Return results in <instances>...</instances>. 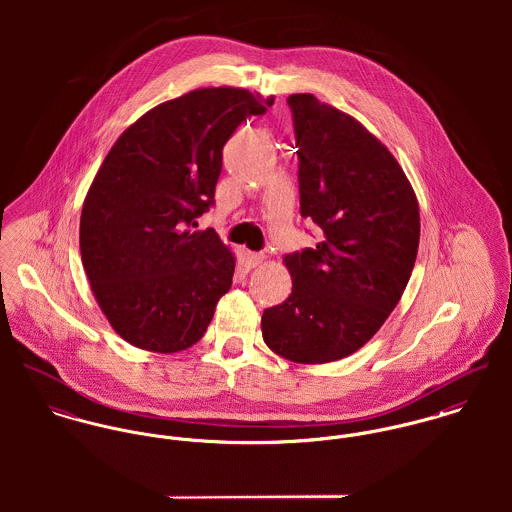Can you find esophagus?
<instances>
[{
  "label": "esophagus",
  "mask_w": 512,
  "mask_h": 512,
  "mask_svg": "<svg viewBox=\"0 0 512 512\" xmlns=\"http://www.w3.org/2000/svg\"><path fill=\"white\" fill-rule=\"evenodd\" d=\"M264 254H258V252H244V260H246V266L248 268H258L262 262H264Z\"/></svg>",
  "instance_id": "obj_1"
}]
</instances>
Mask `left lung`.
<instances>
[{
	"label": "left lung",
	"instance_id": "obj_1",
	"mask_svg": "<svg viewBox=\"0 0 512 512\" xmlns=\"http://www.w3.org/2000/svg\"><path fill=\"white\" fill-rule=\"evenodd\" d=\"M301 217L315 248L284 256L292 293L262 315L264 343L299 365L345 359L398 305L420 244L418 199L404 169L353 116L292 94Z\"/></svg>",
	"mask_w": 512,
	"mask_h": 512
}]
</instances>
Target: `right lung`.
<instances>
[{"instance_id": "right-lung-1", "label": "right lung", "mask_w": 512, "mask_h": 512, "mask_svg": "<svg viewBox=\"0 0 512 512\" xmlns=\"http://www.w3.org/2000/svg\"><path fill=\"white\" fill-rule=\"evenodd\" d=\"M274 96L197 88L151 108L104 157L80 213V258L104 317L130 345L171 355L193 347L232 286L236 258L213 228L222 147Z\"/></svg>"}]
</instances>
